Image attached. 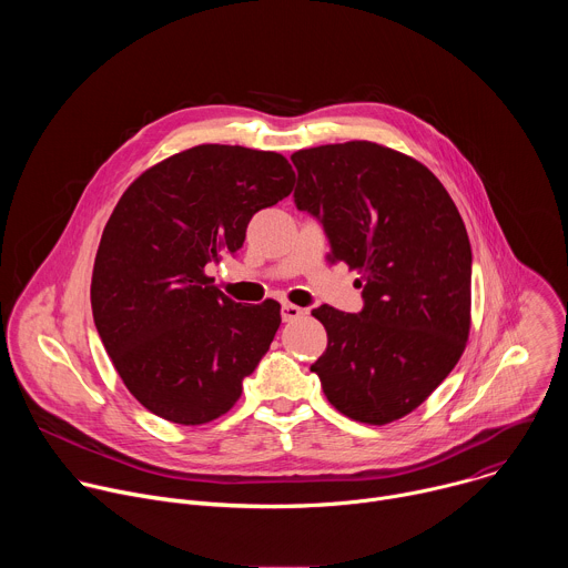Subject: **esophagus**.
Wrapping results in <instances>:
<instances>
[{
    "label": "esophagus",
    "mask_w": 568,
    "mask_h": 568,
    "mask_svg": "<svg viewBox=\"0 0 568 568\" xmlns=\"http://www.w3.org/2000/svg\"><path fill=\"white\" fill-rule=\"evenodd\" d=\"M303 314H305V310L298 307V305H292V303H283V307H281V316H283L285 323L296 321V318H301Z\"/></svg>",
    "instance_id": "esophagus-1"
}]
</instances>
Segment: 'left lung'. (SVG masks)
Masks as SVG:
<instances>
[{
  "label": "left lung",
  "instance_id": "8db88e82",
  "mask_svg": "<svg viewBox=\"0 0 568 568\" xmlns=\"http://www.w3.org/2000/svg\"><path fill=\"white\" fill-rule=\"evenodd\" d=\"M294 204L316 217L331 261L362 276L357 314L312 310L328 348L310 371L344 416L386 425L412 414L460 359L471 250L463 217L420 161L371 141L298 150Z\"/></svg>",
  "mask_w": 568,
  "mask_h": 568
}]
</instances>
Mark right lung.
Returning a JSON list of instances; mask_svg holds the SVG:
<instances>
[{
	"label": "right lung",
	"instance_id": "1",
	"mask_svg": "<svg viewBox=\"0 0 568 568\" xmlns=\"http://www.w3.org/2000/svg\"><path fill=\"white\" fill-rule=\"evenodd\" d=\"M294 189L278 152L204 143L145 171L110 215L92 274L101 342L128 390L178 425L226 414L281 326V305H242L206 270Z\"/></svg>",
	"mask_w": 568,
	"mask_h": 568
}]
</instances>
